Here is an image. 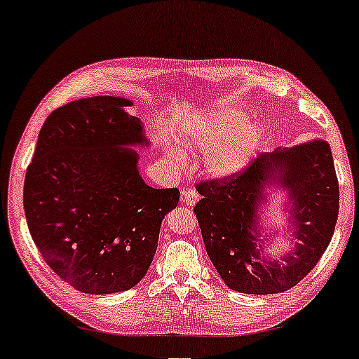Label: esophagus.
I'll use <instances>...</instances> for the list:
<instances>
[{
    "mask_svg": "<svg viewBox=\"0 0 359 359\" xmlns=\"http://www.w3.org/2000/svg\"><path fill=\"white\" fill-rule=\"evenodd\" d=\"M198 201V194L197 191L194 189V187H184L183 191H181V202L184 205H196Z\"/></svg>",
    "mask_w": 359,
    "mask_h": 359,
    "instance_id": "esophagus-1",
    "label": "esophagus"
}]
</instances>
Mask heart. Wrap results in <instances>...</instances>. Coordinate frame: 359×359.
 Returning <instances> with one entry per match:
<instances>
[{
    "instance_id": "1",
    "label": "heart",
    "mask_w": 359,
    "mask_h": 359,
    "mask_svg": "<svg viewBox=\"0 0 359 359\" xmlns=\"http://www.w3.org/2000/svg\"><path fill=\"white\" fill-rule=\"evenodd\" d=\"M187 141L207 152L205 168L218 178H227L242 172L259 149L264 128L250 122L243 109L226 107L198 117L186 128ZM172 154L183 161V152L172 149Z\"/></svg>"
}]
</instances>
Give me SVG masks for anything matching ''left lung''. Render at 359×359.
Instances as JSON below:
<instances>
[{"instance_id":"left-lung-1","label":"left lung","mask_w":359,"mask_h":359,"mask_svg":"<svg viewBox=\"0 0 359 359\" xmlns=\"http://www.w3.org/2000/svg\"><path fill=\"white\" fill-rule=\"evenodd\" d=\"M288 191L295 248L280 260L262 255L257 210L269 182ZM194 207L205 248L219 277L245 294H277L309 275L331 242L339 215V181L327 141L259 154L242 172L197 183Z\"/></svg>"}]
</instances>
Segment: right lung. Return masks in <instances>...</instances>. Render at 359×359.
Instances as JSON below:
<instances>
[{"instance_id": "right-lung-1", "label": "right lung", "mask_w": 359, "mask_h": 359, "mask_svg": "<svg viewBox=\"0 0 359 359\" xmlns=\"http://www.w3.org/2000/svg\"><path fill=\"white\" fill-rule=\"evenodd\" d=\"M132 102L90 97L47 116L27 168L23 207L33 242L54 272L87 294L127 291L144 277L162 219L180 201L138 172L148 144Z\"/></svg>"}]
</instances>
